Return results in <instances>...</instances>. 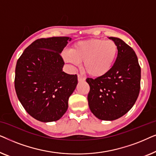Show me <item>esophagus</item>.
I'll list each match as a JSON object with an SVG mask.
<instances>
[{"mask_svg":"<svg viewBox=\"0 0 156 156\" xmlns=\"http://www.w3.org/2000/svg\"><path fill=\"white\" fill-rule=\"evenodd\" d=\"M77 77H78V81H79V82H83V81L85 80V78L84 77V76H82V75H80V74H78Z\"/></svg>","mask_w":156,"mask_h":156,"instance_id":"esophagus-1","label":"esophagus"}]
</instances>
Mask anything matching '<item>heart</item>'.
Instances as JSON below:
<instances>
[{"mask_svg": "<svg viewBox=\"0 0 156 156\" xmlns=\"http://www.w3.org/2000/svg\"><path fill=\"white\" fill-rule=\"evenodd\" d=\"M118 55V46L113 40L89 39L76 42L70 51L62 53L65 62L78 66L92 77H101L108 73Z\"/></svg>", "mask_w": 156, "mask_h": 156, "instance_id": "heart-1", "label": "heart"}]
</instances>
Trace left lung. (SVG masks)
Wrapping results in <instances>:
<instances>
[{
  "instance_id": "obj_1",
  "label": "left lung",
  "mask_w": 156,
  "mask_h": 156,
  "mask_svg": "<svg viewBox=\"0 0 156 156\" xmlns=\"http://www.w3.org/2000/svg\"><path fill=\"white\" fill-rule=\"evenodd\" d=\"M118 46V55L105 76L87 78L90 87L88 104L93 114L103 121H113L126 114L140 92V67L131 47L118 37H110Z\"/></svg>"
}]
</instances>
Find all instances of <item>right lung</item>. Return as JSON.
<instances>
[{"instance_id":"right-lung-1","label":"right lung","mask_w":156,"mask_h":156,"mask_svg":"<svg viewBox=\"0 0 156 156\" xmlns=\"http://www.w3.org/2000/svg\"><path fill=\"white\" fill-rule=\"evenodd\" d=\"M69 37L36 40L17 61L15 89L25 111L42 122L59 120L77 84V75L62 71L60 53Z\"/></svg>"}]
</instances>
